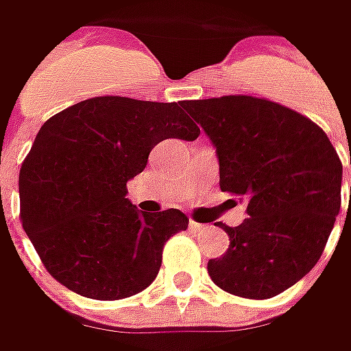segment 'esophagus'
Wrapping results in <instances>:
<instances>
[{"label": "esophagus", "mask_w": 351, "mask_h": 351, "mask_svg": "<svg viewBox=\"0 0 351 351\" xmlns=\"http://www.w3.org/2000/svg\"><path fill=\"white\" fill-rule=\"evenodd\" d=\"M189 228H191V230H203V228H205V224H201V223H195V221H191V223H189Z\"/></svg>", "instance_id": "1"}]
</instances>
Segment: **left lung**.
<instances>
[{"label":"left lung","mask_w":351,"mask_h":351,"mask_svg":"<svg viewBox=\"0 0 351 351\" xmlns=\"http://www.w3.org/2000/svg\"><path fill=\"white\" fill-rule=\"evenodd\" d=\"M183 109L217 148L221 189L250 215L238 226L221 224L230 244L207 263L210 279L238 297H276L315 267L328 242L342 162L322 128L279 103L224 95Z\"/></svg>","instance_id":"left-lung-1"}]
</instances>
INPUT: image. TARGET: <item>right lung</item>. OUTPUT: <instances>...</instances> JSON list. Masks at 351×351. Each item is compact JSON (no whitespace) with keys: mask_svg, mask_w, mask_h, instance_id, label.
<instances>
[{"mask_svg":"<svg viewBox=\"0 0 351 351\" xmlns=\"http://www.w3.org/2000/svg\"><path fill=\"white\" fill-rule=\"evenodd\" d=\"M182 105L105 95L40 127L21 166V221L64 287L117 301L156 279L166 240L189 219L178 209L138 210L127 199V182L146 168L158 142L199 136Z\"/></svg>","mask_w":351,"mask_h":351,"instance_id":"right-lung-1","label":"right lung"}]
</instances>
